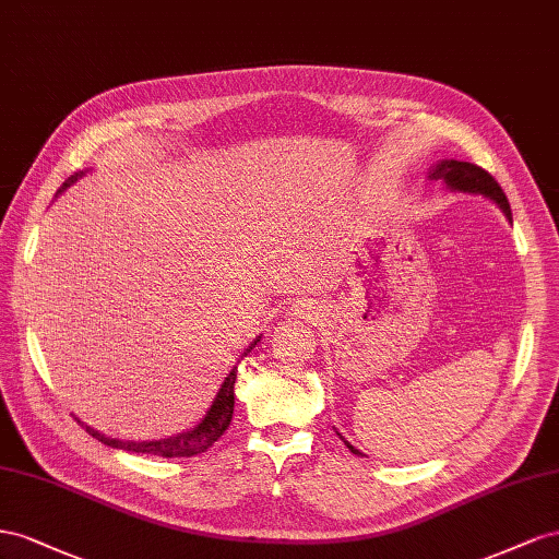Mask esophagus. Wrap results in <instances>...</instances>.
Wrapping results in <instances>:
<instances>
[{
  "instance_id": "34e87169",
  "label": "esophagus",
  "mask_w": 559,
  "mask_h": 559,
  "mask_svg": "<svg viewBox=\"0 0 559 559\" xmlns=\"http://www.w3.org/2000/svg\"><path fill=\"white\" fill-rule=\"evenodd\" d=\"M293 316L297 318H311V307L307 305V301H297V305L290 309Z\"/></svg>"
}]
</instances>
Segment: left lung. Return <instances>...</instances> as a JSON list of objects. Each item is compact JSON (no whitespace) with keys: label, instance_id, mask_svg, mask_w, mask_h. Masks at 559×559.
I'll use <instances>...</instances> for the list:
<instances>
[{"label":"left lung","instance_id":"1","mask_svg":"<svg viewBox=\"0 0 559 559\" xmlns=\"http://www.w3.org/2000/svg\"><path fill=\"white\" fill-rule=\"evenodd\" d=\"M426 178L428 180H442L444 187H448L450 191H461V194H480V197L497 203L499 209H501V213L508 217V222H513V213H510V203H508V199L503 194V189L480 166L468 164V162H456V158H442V162H438V164H433V166L428 168ZM337 436L344 440V444H346L350 452L362 456V452L356 450L354 444H350L340 433V430H337Z\"/></svg>","mask_w":559,"mask_h":559}]
</instances>
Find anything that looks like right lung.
Segmentation results:
<instances>
[{"label": "right lung", "mask_w": 559, "mask_h": 559, "mask_svg": "<svg viewBox=\"0 0 559 559\" xmlns=\"http://www.w3.org/2000/svg\"><path fill=\"white\" fill-rule=\"evenodd\" d=\"M79 178H84V170L74 173L68 182H62V187L58 189L56 197H60L62 191H66L70 185H74ZM260 340H262V334H260V337H254V342H250V346L243 350L241 358H238V362L243 360V356L250 354V350L254 348V344H258ZM236 372H238V368L234 365V368L229 370V374L225 377V381H222V386H219L217 395L213 397V405L209 407V412L203 414V419L197 421V426H191V428L182 430V433H178V436L162 438V440H119V438H109V436L100 433V430H95V428L86 426L79 417H74V419L86 428L88 436H93L95 440H100L103 444H107V448L135 452V454L166 456V459H173V456H197V454L205 452L209 448H213V442L219 440V436L225 433L229 421H231Z\"/></svg>", "instance_id": "add662e5"}]
</instances>
